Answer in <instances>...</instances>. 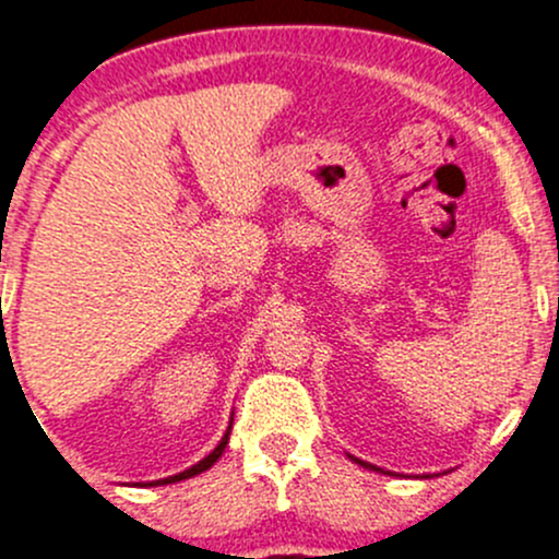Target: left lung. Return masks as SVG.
Here are the masks:
<instances>
[{"instance_id":"obj_1","label":"left lung","mask_w":559,"mask_h":559,"mask_svg":"<svg viewBox=\"0 0 559 559\" xmlns=\"http://www.w3.org/2000/svg\"><path fill=\"white\" fill-rule=\"evenodd\" d=\"M348 456H352V454H348ZM352 460H354V462H357V465H362V467H370V471H381V467L370 465V462H365V460H357V456H352ZM381 473H384V471H381ZM389 476H392V473H389Z\"/></svg>"}]
</instances>
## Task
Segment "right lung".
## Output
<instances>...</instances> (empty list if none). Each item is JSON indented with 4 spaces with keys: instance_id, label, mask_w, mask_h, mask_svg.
<instances>
[{
    "instance_id": "obj_1",
    "label": "right lung",
    "mask_w": 559,
    "mask_h": 559,
    "mask_svg": "<svg viewBox=\"0 0 559 559\" xmlns=\"http://www.w3.org/2000/svg\"><path fill=\"white\" fill-rule=\"evenodd\" d=\"M229 432H233V425L227 427V432H224V438H222V441H218V447L213 449V452L207 454L205 460H200V462H197V465H191L189 471H183V473H175V476H167V478H159V481H151L148 487H162V484H175V481H183V478H191V476H197V473L207 471V467H211L213 462H216L218 456L224 454V449H227V443H229Z\"/></svg>"
}]
</instances>
